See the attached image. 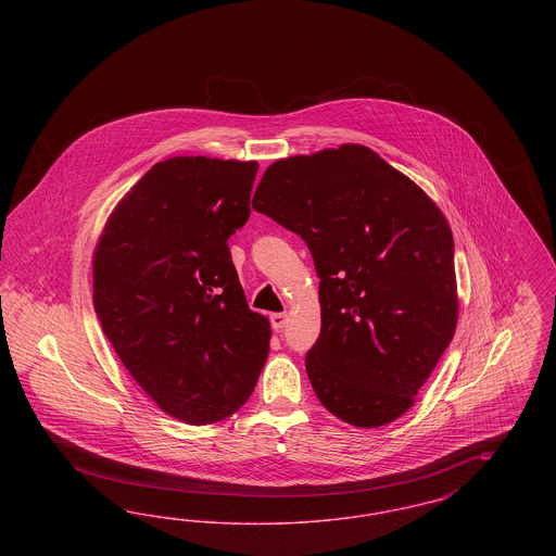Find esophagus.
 Returning a JSON list of instances; mask_svg holds the SVG:
<instances>
[{
  "mask_svg": "<svg viewBox=\"0 0 556 556\" xmlns=\"http://www.w3.org/2000/svg\"><path fill=\"white\" fill-rule=\"evenodd\" d=\"M286 323H288V315H283V313H275V315H270V325H273V329H275V331H281V329L286 327Z\"/></svg>",
  "mask_w": 556,
  "mask_h": 556,
  "instance_id": "obj_1",
  "label": "esophagus"
}]
</instances>
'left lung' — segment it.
<instances>
[{"mask_svg": "<svg viewBox=\"0 0 556 556\" xmlns=\"http://www.w3.org/2000/svg\"><path fill=\"white\" fill-rule=\"evenodd\" d=\"M252 208L308 245L320 333L306 372L356 427L406 413L454 336V239L421 187L365 146L270 164Z\"/></svg>", "mask_w": 556, "mask_h": 556, "instance_id": "obj_1", "label": "left lung"}]
</instances>
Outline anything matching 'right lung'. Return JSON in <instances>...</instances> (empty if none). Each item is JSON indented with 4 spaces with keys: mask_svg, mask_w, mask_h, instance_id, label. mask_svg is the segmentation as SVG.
Here are the masks:
<instances>
[{
    "mask_svg": "<svg viewBox=\"0 0 556 556\" xmlns=\"http://www.w3.org/2000/svg\"><path fill=\"white\" fill-rule=\"evenodd\" d=\"M256 162L154 164L108 218L93 306L132 379L164 413L220 421L265 367L268 318L250 311L227 239L250 216Z\"/></svg>",
    "mask_w": 556,
    "mask_h": 556,
    "instance_id": "obj_1",
    "label": "right lung"
}]
</instances>
